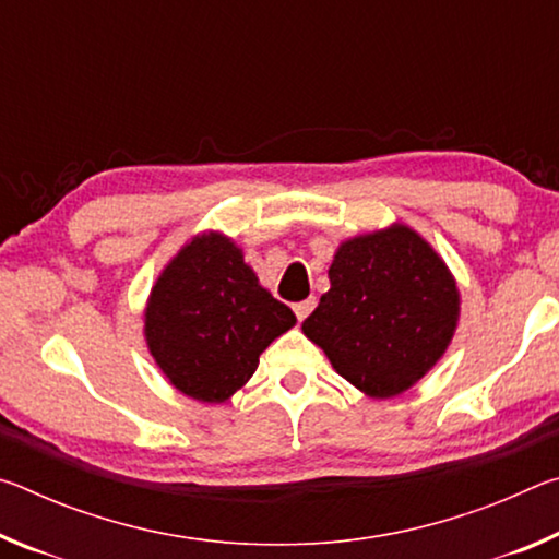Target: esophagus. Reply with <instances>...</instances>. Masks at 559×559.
<instances>
[{
  "label": "esophagus",
  "mask_w": 559,
  "mask_h": 559,
  "mask_svg": "<svg viewBox=\"0 0 559 559\" xmlns=\"http://www.w3.org/2000/svg\"><path fill=\"white\" fill-rule=\"evenodd\" d=\"M313 308H316V298L300 300V302H296V306H293V310H296L298 320H306L310 313H313Z\"/></svg>",
  "instance_id": "34e87169"
}]
</instances>
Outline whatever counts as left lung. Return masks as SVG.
<instances>
[{
	"label": "left lung",
	"mask_w": 559,
	"mask_h": 559,
	"mask_svg": "<svg viewBox=\"0 0 559 559\" xmlns=\"http://www.w3.org/2000/svg\"><path fill=\"white\" fill-rule=\"evenodd\" d=\"M330 290L302 335L372 400H392L439 362L459 328L461 293L437 249L402 222L337 246Z\"/></svg>",
	"instance_id": "left-lung-1"
}]
</instances>
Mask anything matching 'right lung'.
<instances>
[{"mask_svg": "<svg viewBox=\"0 0 559 559\" xmlns=\"http://www.w3.org/2000/svg\"><path fill=\"white\" fill-rule=\"evenodd\" d=\"M143 318L155 365L177 392L204 404L231 400L257 372L263 349L296 325L231 236L212 229L167 261Z\"/></svg>", "mask_w": 559, "mask_h": 559, "instance_id": "obj_1", "label": "right lung"}]
</instances>
